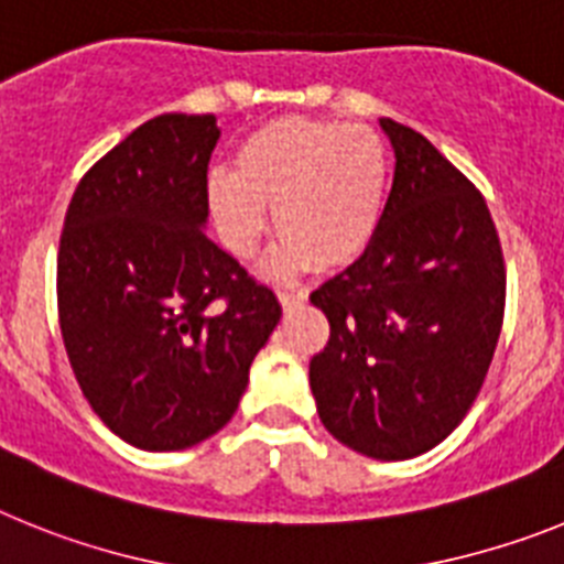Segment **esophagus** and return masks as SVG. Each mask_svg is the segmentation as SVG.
Returning <instances> with one entry per match:
<instances>
[{"label":"esophagus","instance_id":"esophagus-1","mask_svg":"<svg viewBox=\"0 0 564 564\" xmlns=\"http://www.w3.org/2000/svg\"><path fill=\"white\" fill-rule=\"evenodd\" d=\"M278 297H281L283 310H292V306H297V303L306 301V289H281V292H278Z\"/></svg>","mask_w":564,"mask_h":564}]
</instances>
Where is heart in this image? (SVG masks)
<instances>
[{
	"label": "heart",
	"mask_w": 564,
	"mask_h": 564,
	"mask_svg": "<svg viewBox=\"0 0 564 564\" xmlns=\"http://www.w3.org/2000/svg\"><path fill=\"white\" fill-rule=\"evenodd\" d=\"M389 153L360 124L323 119H275L235 150V173L215 170L207 204L224 249L252 258L269 224L281 229L263 272L286 281L315 261L349 267L375 241L383 218Z\"/></svg>",
	"instance_id": "obj_1"
}]
</instances>
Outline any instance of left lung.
<instances>
[{"mask_svg": "<svg viewBox=\"0 0 564 564\" xmlns=\"http://www.w3.org/2000/svg\"><path fill=\"white\" fill-rule=\"evenodd\" d=\"M394 150L383 218L351 267L310 295L329 317L310 386L332 437L371 459H411L468 414L497 349L506 263L482 195L411 127Z\"/></svg>", "mask_w": 564, "mask_h": 564, "instance_id": "1", "label": "left lung"}]
</instances>
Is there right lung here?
<instances>
[{
    "mask_svg": "<svg viewBox=\"0 0 564 564\" xmlns=\"http://www.w3.org/2000/svg\"><path fill=\"white\" fill-rule=\"evenodd\" d=\"M215 116L164 112L87 170L58 241V326L82 394L144 452L232 420L281 321L275 292L207 238Z\"/></svg>",
    "mask_w": 564,
    "mask_h": 564,
    "instance_id": "add662e5",
    "label": "right lung"
}]
</instances>
